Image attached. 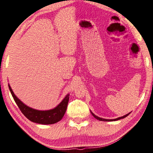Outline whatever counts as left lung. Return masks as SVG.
<instances>
[{"label": "left lung", "mask_w": 153, "mask_h": 153, "mask_svg": "<svg viewBox=\"0 0 153 153\" xmlns=\"http://www.w3.org/2000/svg\"><path fill=\"white\" fill-rule=\"evenodd\" d=\"M90 112H91V114H92V116H94V117L95 118H96L97 120H100V121H105V122H112V121H116V120H120V119H123V118H126V116H128V115L130 114V112H129L128 114H126V115H124V116H121V117H119V118H115V119H105V118H100V117H98V116H96L92 112H91V110H90Z\"/></svg>", "instance_id": "obj_1"}]
</instances>
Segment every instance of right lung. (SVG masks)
I'll use <instances>...</instances> for the list:
<instances>
[{
    "label": "right lung",
    "instance_id": "1",
    "mask_svg": "<svg viewBox=\"0 0 153 153\" xmlns=\"http://www.w3.org/2000/svg\"><path fill=\"white\" fill-rule=\"evenodd\" d=\"M9 88L12 96L15 101L19 109L26 118L33 123L41 124H53L62 120L67 110L68 104L69 99V94H68L62 101L57 106L48 110H39L32 108L25 104L14 94L9 84Z\"/></svg>",
    "mask_w": 153,
    "mask_h": 153
}]
</instances>
